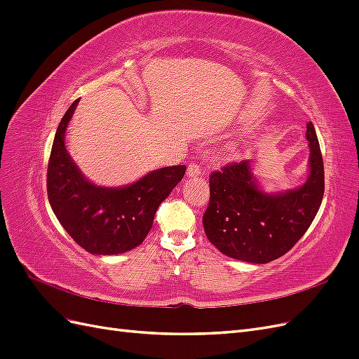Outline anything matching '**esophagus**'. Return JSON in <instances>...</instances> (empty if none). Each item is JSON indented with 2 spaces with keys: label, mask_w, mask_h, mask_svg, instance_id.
<instances>
[{
  "label": "esophagus",
  "mask_w": 359,
  "mask_h": 359,
  "mask_svg": "<svg viewBox=\"0 0 359 359\" xmlns=\"http://www.w3.org/2000/svg\"><path fill=\"white\" fill-rule=\"evenodd\" d=\"M201 173H202V169H201V166L198 165V163H191V165H189V168H187V177L189 178L199 177Z\"/></svg>",
  "instance_id": "1"
}]
</instances>
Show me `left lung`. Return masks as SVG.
Here are the masks:
<instances>
[{
    "label": "left lung",
    "mask_w": 359,
    "mask_h": 359,
    "mask_svg": "<svg viewBox=\"0 0 359 359\" xmlns=\"http://www.w3.org/2000/svg\"><path fill=\"white\" fill-rule=\"evenodd\" d=\"M306 136L309 177L297 189L266 193L250 160L211 173L210 205L202 222L210 243L223 255L250 264H268L286 255L307 232L320 208L325 175L311 123Z\"/></svg>",
    "instance_id": "left-lung-1"
}]
</instances>
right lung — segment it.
I'll use <instances>...</instances> for the list:
<instances>
[{
    "label": "right lung",
    "instance_id": "1",
    "mask_svg": "<svg viewBox=\"0 0 359 359\" xmlns=\"http://www.w3.org/2000/svg\"><path fill=\"white\" fill-rule=\"evenodd\" d=\"M79 100L64 114L48 165V199L64 229L91 255L112 256L144 243L154 215L186 173V166L148 172L123 187L86 180L66 148V130Z\"/></svg>",
    "mask_w": 359,
    "mask_h": 359
}]
</instances>
